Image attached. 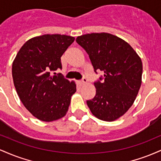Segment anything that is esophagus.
I'll return each instance as SVG.
<instances>
[{
  "label": "esophagus",
  "instance_id": "34e87169",
  "mask_svg": "<svg viewBox=\"0 0 161 161\" xmlns=\"http://www.w3.org/2000/svg\"><path fill=\"white\" fill-rule=\"evenodd\" d=\"M87 81H88V80H87L86 78H83L82 80L79 81V85H80V86H83V85L86 84V83L87 82Z\"/></svg>",
  "mask_w": 161,
  "mask_h": 161
}]
</instances>
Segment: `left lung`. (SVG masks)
I'll return each mask as SVG.
<instances>
[{
  "label": "left lung",
  "instance_id": "8db88e82",
  "mask_svg": "<svg viewBox=\"0 0 161 161\" xmlns=\"http://www.w3.org/2000/svg\"><path fill=\"white\" fill-rule=\"evenodd\" d=\"M75 41L88 54L95 73H104L94 83L96 95L87 104L98 119L115 120L130 108L139 91L141 58L127 42L109 33L83 35Z\"/></svg>",
  "mask_w": 161,
  "mask_h": 161
}]
</instances>
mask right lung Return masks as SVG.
Returning <instances> with one entry per match:
<instances>
[{
    "mask_svg": "<svg viewBox=\"0 0 161 161\" xmlns=\"http://www.w3.org/2000/svg\"><path fill=\"white\" fill-rule=\"evenodd\" d=\"M65 35H44L27 41L12 66L14 86L25 108L37 119L51 122L66 115L70 100L76 92L74 82L61 73L63 53L74 42Z\"/></svg>",
    "mask_w": 161,
    "mask_h": 161,
    "instance_id": "right-lung-1",
    "label": "right lung"
}]
</instances>
